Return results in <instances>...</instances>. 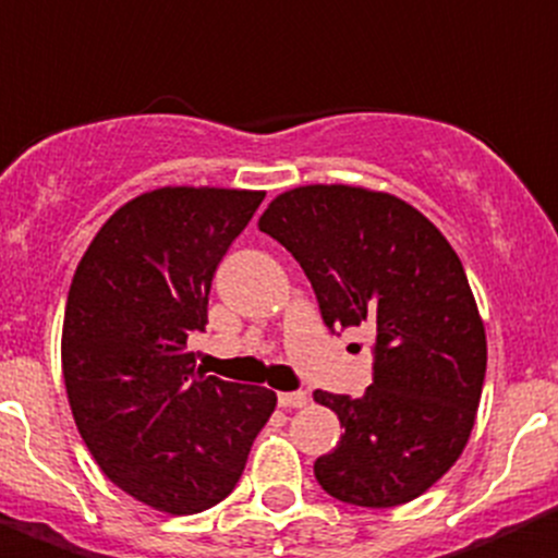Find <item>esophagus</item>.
<instances>
[{"instance_id":"34e87169","label":"esophagus","mask_w":558,"mask_h":558,"mask_svg":"<svg viewBox=\"0 0 558 558\" xmlns=\"http://www.w3.org/2000/svg\"><path fill=\"white\" fill-rule=\"evenodd\" d=\"M278 404L283 407V410H298V407L308 404V396L303 393V390H298V393H278Z\"/></svg>"}]
</instances>
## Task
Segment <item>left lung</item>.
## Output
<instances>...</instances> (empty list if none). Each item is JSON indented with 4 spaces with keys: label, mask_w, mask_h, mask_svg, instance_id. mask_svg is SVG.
Instances as JSON below:
<instances>
[{
    "label": "left lung",
    "mask_w": 558,
    "mask_h": 558,
    "mask_svg": "<svg viewBox=\"0 0 558 558\" xmlns=\"http://www.w3.org/2000/svg\"><path fill=\"white\" fill-rule=\"evenodd\" d=\"M258 230L292 252L328 328L376 333L362 399L317 390L345 433L314 463L351 506L393 508L433 488L463 454L486 376V326L458 252L404 198L362 185H300Z\"/></svg>",
    "instance_id": "left-lung-1"
}]
</instances>
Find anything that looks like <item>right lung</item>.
I'll list each match as a JSON object with an SVG mask.
<instances>
[{"label":"right lung","mask_w":558,"mask_h":558,"mask_svg":"<svg viewBox=\"0 0 558 558\" xmlns=\"http://www.w3.org/2000/svg\"><path fill=\"white\" fill-rule=\"evenodd\" d=\"M264 191L168 185L111 213L72 275L61 371L100 472L162 513L235 488L278 396L205 376L187 333L207 326L213 272Z\"/></svg>","instance_id":"right-lung-1"}]
</instances>
